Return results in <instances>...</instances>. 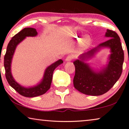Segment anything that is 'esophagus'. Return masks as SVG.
I'll list each match as a JSON object with an SVG mask.
<instances>
[{
    "mask_svg": "<svg viewBox=\"0 0 129 129\" xmlns=\"http://www.w3.org/2000/svg\"><path fill=\"white\" fill-rule=\"evenodd\" d=\"M73 58H74V56L73 55H70L67 56L66 61L67 62H70V61H71V60L73 59Z\"/></svg>",
    "mask_w": 129,
    "mask_h": 129,
    "instance_id": "esophagus-1",
    "label": "esophagus"
}]
</instances>
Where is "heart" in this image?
Masks as SVG:
<instances>
[{
	"label": "heart",
	"instance_id": "obj_1",
	"mask_svg": "<svg viewBox=\"0 0 129 129\" xmlns=\"http://www.w3.org/2000/svg\"><path fill=\"white\" fill-rule=\"evenodd\" d=\"M75 38L77 39V40L79 39L78 37H75ZM90 42H91V39L89 37H85L83 39V43L85 45H88Z\"/></svg>",
	"mask_w": 129,
	"mask_h": 129
}]
</instances>
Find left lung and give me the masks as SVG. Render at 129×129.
<instances>
[{
    "instance_id": "8db88e82",
    "label": "left lung",
    "mask_w": 129,
    "mask_h": 129,
    "mask_svg": "<svg viewBox=\"0 0 129 129\" xmlns=\"http://www.w3.org/2000/svg\"><path fill=\"white\" fill-rule=\"evenodd\" d=\"M105 37L109 38L97 47L84 53L74 62L75 74L73 83L75 88L86 95L97 96L107 92L121 76L124 61V52L117 34L107 29ZM103 48L110 49L107 63L100 70L90 67L86 62Z\"/></svg>"
}]
</instances>
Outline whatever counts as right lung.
Instances as JSON below:
<instances>
[{"label":"right lung","mask_w":129,"mask_h":129,"mask_svg":"<svg viewBox=\"0 0 129 129\" xmlns=\"http://www.w3.org/2000/svg\"><path fill=\"white\" fill-rule=\"evenodd\" d=\"M38 32L35 28L25 27L13 37L7 47L6 52L4 57V67L5 75L9 85L14 88L19 94L26 97H35L42 95L50 88L52 80L53 72L55 69L63 63L62 59H59L48 67L45 70L44 76L41 81L37 85L32 87L22 86L17 82L12 76L11 64L15 49L17 46L27 37H36Z\"/></svg>","instance_id":"right-lung-1"}]
</instances>
